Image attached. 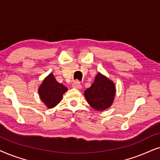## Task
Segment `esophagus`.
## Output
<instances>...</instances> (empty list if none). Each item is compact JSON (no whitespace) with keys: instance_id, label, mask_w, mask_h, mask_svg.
I'll return each mask as SVG.
<instances>
[{"instance_id":"34e87169","label":"esophagus","mask_w":160,"mask_h":160,"mask_svg":"<svg viewBox=\"0 0 160 160\" xmlns=\"http://www.w3.org/2000/svg\"><path fill=\"white\" fill-rule=\"evenodd\" d=\"M72 86L74 88H76V89H80L82 88L81 86V84L80 83V82H78V80H76V81H74L73 83H72Z\"/></svg>"}]
</instances>
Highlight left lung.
Here are the masks:
<instances>
[{
	"label": "left lung",
	"instance_id": "obj_1",
	"mask_svg": "<svg viewBox=\"0 0 160 160\" xmlns=\"http://www.w3.org/2000/svg\"><path fill=\"white\" fill-rule=\"evenodd\" d=\"M116 93L115 83L109 78L98 72L94 82L84 91L88 103L97 111H103L112 105Z\"/></svg>",
	"mask_w": 160,
	"mask_h": 160
}]
</instances>
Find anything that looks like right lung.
Here are the masks:
<instances>
[{
  "instance_id": "1",
  "label": "right lung",
  "mask_w": 160,
  "mask_h": 160,
  "mask_svg": "<svg viewBox=\"0 0 160 160\" xmlns=\"http://www.w3.org/2000/svg\"><path fill=\"white\" fill-rule=\"evenodd\" d=\"M68 89L57 81L52 73H50L40 85L38 89L39 98L46 107L51 109L55 107L62 99L63 95Z\"/></svg>"
}]
</instances>
